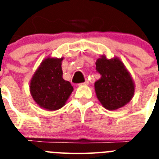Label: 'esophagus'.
I'll return each mask as SVG.
<instances>
[{"mask_svg": "<svg viewBox=\"0 0 159 159\" xmlns=\"http://www.w3.org/2000/svg\"><path fill=\"white\" fill-rule=\"evenodd\" d=\"M83 85H88V84H89V81H88V80H86V81H85V82H83Z\"/></svg>", "mask_w": 159, "mask_h": 159, "instance_id": "esophagus-1", "label": "esophagus"}]
</instances>
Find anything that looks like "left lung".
<instances>
[{
	"instance_id": "obj_1",
	"label": "left lung",
	"mask_w": 159,
	"mask_h": 159,
	"mask_svg": "<svg viewBox=\"0 0 159 159\" xmlns=\"http://www.w3.org/2000/svg\"><path fill=\"white\" fill-rule=\"evenodd\" d=\"M96 70L101 78L94 84L95 92L105 108L114 110L127 104L133 98L134 85L121 61L102 56L97 60Z\"/></svg>"
}]
</instances>
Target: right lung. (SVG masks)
<instances>
[{"label": "right lung", "mask_w": 159, "mask_h": 159, "mask_svg": "<svg viewBox=\"0 0 159 159\" xmlns=\"http://www.w3.org/2000/svg\"><path fill=\"white\" fill-rule=\"evenodd\" d=\"M63 58H47L41 62L30 82L34 100L41 107L57 110L65 105L74 88L62 78Z\"/></svg>", "instance_id": "1"}]
</instances>
